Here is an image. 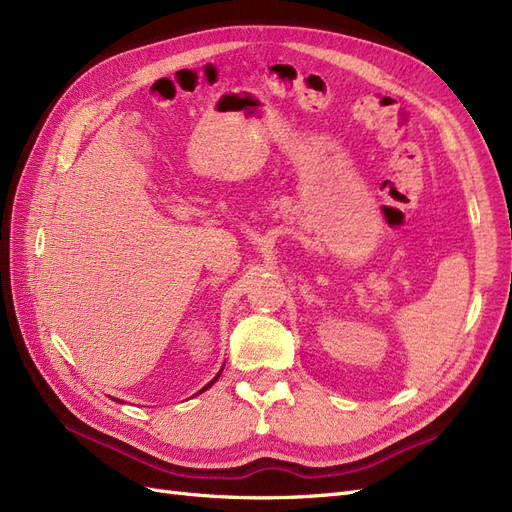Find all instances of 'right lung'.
Here are the masks:
<instances>
[{"mask_svg": "<svg viewBox=\"0 0 512 512\" xmlns=\"http://www.w3.org/2000/svg\"><path fill=\"white\" fill-rule=\"evenodd\" d=\"M220 374H222V369H220ZM220 374H218V376H215V378H213V380H211V382H209V384L205 386V389H203V391H207V389H209V386H211V384H213L215 380H218V378H220ZM203 391H200V393H203Z\"/></svg>", "mask_w": 512, "mask_h": 512, "instance_id": "1", "label": "right lung"}]
</instances>
